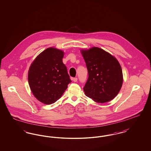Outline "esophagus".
<instances>
[{"instance_id":"1","label":"esophagus","mask_w":151,"mask_h":151,"mask_svg":"<svg viewBox=\"0 0 151 151\" xmlns=\"http://www.w3.org/2000/svg\"><path fill=\"white\" fill-rule=\"evenodd\" d=\"M72 80H73L74 82H77V81H78V78H73V79H72Z\"/></svg>"}]
</instances>
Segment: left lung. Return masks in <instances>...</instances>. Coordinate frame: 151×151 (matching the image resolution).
Instances as JSON below:
<instances>
[{
  "mask_svg": "<svg viewBox=\"0 0 151 151\" xmlns=\"http://www.w3.org/2000/svg\"><path fill=\"white\" fill-rule=\"evenodd\" d=\"M88 72L83 89L87 97L97 103L114 99L123 84L122 68L118 60L107 51L92 47L81 49Z\"/></svg>",
  "mask_w": 151,
  "mask_h": 151,
  "instance_id": "1",
  "label": "left lung"
}]
</instances>
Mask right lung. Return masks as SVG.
<instances>
[{
	"label": "right lung",
	"instance_id": "add662e5",
	"mask_svg": "<svg viewBox=\"0 0 151 151\" xmlns=\"http://www.w3.org/2000/svg\"><path fill=\"white\" fill-rule=\"evenodd\" d=\"M64 52L49 47L33 60L28 71V83L36 99L50 105L59 100L71 82L62 61Z\"/></svg>",
	"mask_w": 151,
	"mask_h": 151
}]
</instances>
